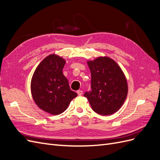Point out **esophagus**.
Listing matches in <instances>:
<instances>
[{"label":"esophagus","instance_id":"1","mask_svg":"<svg viewBox=\"0 0 160 160\" xmlns=\"http://www.w3.org/2000/svg\"><path fill=\"white\" fill-rule=\"evenodd\" d=\"M77 94H78V95H81L82 94H83V91L82 90H78L77 91Z\"/></svg>","mask_w":160,"mask_h":160}]
</instances>
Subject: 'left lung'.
I'll list each match as a JSON object with an SVG mask.
<instances>
[{"label":"left lung","instance_id":"obj_1","mask_svg":"<svg viewBox=\"0 0 160 160\" xmlns=\"http://www.w3.org/2000/svg\"><path fill=\"white\" fill-rule=\"evenodd\" d=\"M91 73V91L86 92L91 108L101 115L115 113L126 99L128 85L121 67L108 57L88 61Z\"/></svg>","mask_w":160,"mask_h":160}]
</instances>
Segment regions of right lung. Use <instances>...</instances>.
I'll return each mask as SVG.
<instances>
[{"label":"right lung","instance_id":"1","mask_svg":"<svg viewBox=\"0 0 160 160\" xmlns=\"http://www.w3.org/2000/svg\"><path fill=\"white\" fill-rule=\"evenodd\" d=\"M65 59L55 54L46 57L32 75L31 90L32 99L40 109L51 115H59L77 96L71 90L62 74Z\"/></svg>","mask_w":160,"mask_h":160}]
</instances>
